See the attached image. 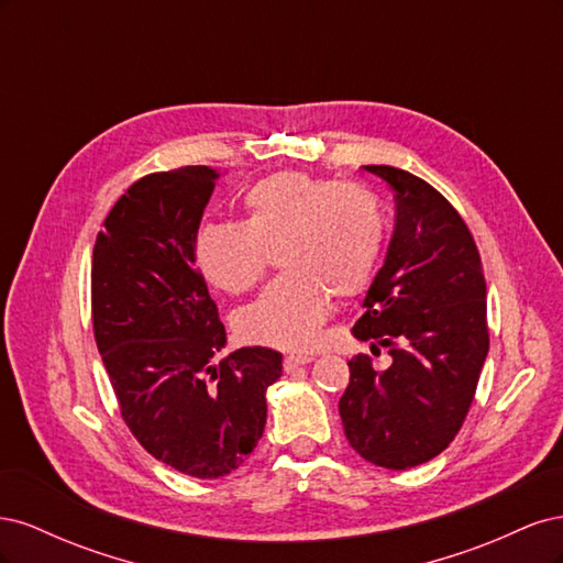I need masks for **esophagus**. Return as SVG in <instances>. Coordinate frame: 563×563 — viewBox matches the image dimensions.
Segmentation results:
<instances>
[{
  "label": "esophagus",
  "mask_w": 563,
  "mask_h": 563,
  "mask_svg": "<svg viewBox=\"0 0 563 563\" xmlns=\"http://www.w3.org/2000/svg\"><path fill=\"white\" fill-rule=\"evenodd\" d=\"M312 362H314V356H310V354H288L284 360V371L296 373L300 366H308Z\"/></svg>",
  "instance_id": "esophagus-1"
}]
</instances>
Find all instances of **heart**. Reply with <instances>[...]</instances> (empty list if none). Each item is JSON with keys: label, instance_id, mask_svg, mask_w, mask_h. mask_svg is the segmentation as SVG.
Wrapping results in <instances>:
<instances>
[{"label": "heart", "instance_id": "b5f03b06", "mask_svg": "<svg viewBox=\"0 0 563 563\" xmlns=\"http://www.w3.org/2000/svg\"><path fill=\"white\" fill-rule=\"evenodd\" d=\"M387 232L380 199L368 187L305 172H279L244 197V223H207L195 234V263L232 296L265 275L269 251L286 269L246 308L236 331L249 343L308 350L329 312V294L364 291Z\"/></svg>", "mask_w": 563, "mask_h": 563}]
</instances>
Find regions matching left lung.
Masks as SVG:
<instances>
[{
    "instance_id": "left-lung-1",
    "label": "left lung",
    "mask_w": 563,
    "mask_h": 563,
    "mask_svg": "<svg viewBox=\"0 0 563 563\" xmlns=\"http://www.w3.org/2000/svg\"><path fill=\"white\" fill-rule=\"evenodd\" d=\"M397 201L385 263L352 335L391 362H347L340 397L350 446L368 463L408 470L455 439L488 354L486 282L465 220L430 183L395 166H364Z\"/></svg>"
}]
</instances>
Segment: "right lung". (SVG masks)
I'll return each mask as SVG.
<instances>
[{"label": "right lung", "instance_id": "1", "mask_svg": "<svg viewBox=\"0 0 563 563\" xmlns=\"http://www.w3.org/2000/svg\"><path fill=\"white\" fill-rule=\"evenodd\" d=\"M220 174L183 166L135 180L98 232L91 312L122 418L159 463L197 479L240 467L263 437L282 354L228 345L195 265V234Z\"/></svg>", "mask_w": 563, "mask_h": 563}]
</instances>
